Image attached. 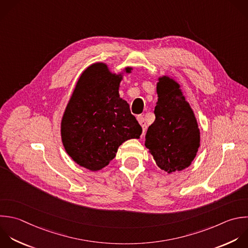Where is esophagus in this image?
<instances>
[{
  "label": "esophagus",
  "mask_w": 248,
  "mask_h": 248,
  "mask_svg": "<svg viewBox=\"0 0 248 248\" xmlns=\"http://www.w3.org/2000/svg\"><path fill=\"white\" fill-rule=\"evenodd\" d=\"M137 119H138L139 123L140 124V126H141V128H142V132L144 133L145 130H146V123H145V121H144L143 116H142V115H138V116H137Z\"/></svg>",
  "instance_id": "1"
}]
</instances>
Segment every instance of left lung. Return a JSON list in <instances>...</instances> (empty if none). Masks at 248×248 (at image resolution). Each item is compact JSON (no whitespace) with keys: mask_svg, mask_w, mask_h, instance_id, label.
Instances as JSON below:
<instances>
[{"mask_svg":"<svg viewBox=\"0 0 248 248\" xmlns=\"http://www.w3.org/2000/svg\"><path fill=\"white\" fill-rule=\"evenodd\" d=\"M155 121L148 127L145 146L157 166L172 173L188 168L200 146V130L195 114L180 85L169 77L157 83Z\"/></svg>","mask_w":248,"mask_h":248,"instance_id":"1","label":"left lung"}]
</instances>
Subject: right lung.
Masks as SVG:
<instances>
[{"mask_svg":"<svg viewBox=\"0 0 248 248\" xmlns=\"http://www.w3.org/2000/svg\"><path fill=\"white\" fill-rule=\"evenodd\" d=\"M132 68H126L131 73ZM121 75L104 63L89 66L80 76L61 122L63 145L79 166L97 171L108 165L118 147L139 139L141 127L119 96Z\"/></svg>","mask_w":248,"mask_h":248,"instance_id":"add662e5","label":"right lung"}]
</instances>
